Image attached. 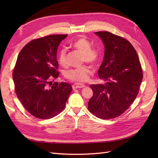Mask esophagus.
<instances>
[{
    "label": "esophagus",
    "instance_id": "obj_1",
    "mask_svg": "<svg viewBox=\"0 0 158 158\" xmlns=\"http://www.w3.org/2000/svg\"><path fill=\"white\" fill-rule=\"evenodd\" d=\"M84 87H85L84 84H82V83H75L73 85V89H75L77 88H84Z\"/></svg>",
    "mask_w": 158,
    "mask_h": 158
}]
</instances>
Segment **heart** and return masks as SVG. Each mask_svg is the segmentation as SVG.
Returning a JSON list of instances; mask_svg holds the SVG:
<instances>
[{
	"mask_svg": "<svg viewBox=\"0 0 158 158\" xmlns=\"http://www.w3.org/2000/svg\"><path fill=\"white\" fill-rule=\"evenodd\" d=\"M72 47L83 53L82 62L95 64L98 58V53L95 49L91 48V44L84 37L77 39L72 43ZM58 60L61 65L66 64V50L62 49L60 51ZM91 70L88 66H82L79 68L70 69L66 73V77L70 80L77 82H85L89 79Z\"/></svg>",
	"mask_w": 158,
	"mask_h": 158,
	"instance_id": "heart-1",
	"label": "heart"
}]
</instances>
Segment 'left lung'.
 Wrapping results in <instances>:
<instances>
[{
  "instance_id": "left-lung-1",
  "label": "left lung",
  "mask_w": 158,
  "mask_h": 158,
  "mask_svg": "<svg viewBox=\"0 0 158 158\" xmlns=\"http://www.w3.org/2000/svg\"><path fill=\"white\" fill-rule=\"evenodd\" d=\"M105 45V54L98 70L105 84L90 85L93 96L88 109L102 119L119 116L138 95L143 70L137 53L131 43L106 31L96 32Z\"/></svg>"
}]
</instances>
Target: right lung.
Segmentation results:
<instances>
[{"instance_id":"obj_1","label":"right lung","mask_w":158,"mask_h":158,"mask_svg":"<svg viewBox=\"0 0 158 158\" xmlns=\"http://www.w3.org/2000/svg\"><path fill=\"white\" fill-rule=\"evenodd\" d=\"M67 35H49L26 44L17 59L13 79L16 95L32 115L50 119L64 109L72 92L66 82L52 83L57 71V50Z\"/></svg>"}]
</instances>
